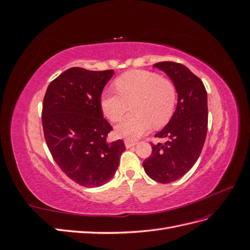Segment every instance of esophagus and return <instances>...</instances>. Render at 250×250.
I'll use <instances>...</instances> for the list:
<instances>
[{"label": "esophagus", "instance_id": "1", "mask_svg": "<svg viewBox=\"0 0 250 250\" xmlns=\"http://www.w3.org/2000/svg\"><path fill=\"white\" fill-rule=\"evenodd\" d=\"M125 146H126V148H131V147H133L134 145H137V142H134V141H130V140H125Z\"/></svg>", "mask_w": 250, "mask_h": 250}]
</instances>
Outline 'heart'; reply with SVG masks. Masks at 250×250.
I'll use <instances>...</instances> for the list:
<instances>
[{"instance_id": "1", "label": "heart", "mask_w": 250, "mask_h": 250, "mask_svg": "<svg viewBox=\"0 0 250 250\" xmlns=\"http://www.w3.org/2000/svg\"><path fill=\"white\" fill-rule=\"evenodd\" d=\"M117 93L105 90L100 97V107L111 122L123 118L128 104L133 105L134 117L127 118L116 126L119 138L138 140L151 127L165 126L171 119L176 103V89L168 79L144 71H129L115 81Z\"/></svg>"}]
</instances>
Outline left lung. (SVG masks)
Returning <instances> with one entry per match:
<instances>
[{"mask_svg": "<svg viewBox=\"0 0 250 250\" xmlns=\"http://www.w3.org/2000/svg\"><path fill=\"white\" fill-rule=\"evenodd\" d=\"M167 74L177 93V105L169 123L154 137L152 154L143 163L147 175L169 184L192 169L201 153L208 131V94L202 81L184 64L163 62L153 65Z\"/></svg>", "mask_w": 250, "mask_h": 250, "instance_id": "left-lung-1", "label": "left lung"}]
</instances>
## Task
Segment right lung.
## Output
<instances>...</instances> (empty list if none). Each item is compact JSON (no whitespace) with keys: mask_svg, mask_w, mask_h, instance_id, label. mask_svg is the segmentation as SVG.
Masks as SVG:
<instances>
[{"mask_svg":"<svg viewBox=\"0 0 250 250\" xmlns=\"http://www.w3.org/2000/svg\"><path fill=\"white\" fill-rule=\"evenodd\" d=\"M115 71L71 67L53 80L42 104L48 148L67 177L86 187L109 181L125 150L124 142H106L112 127L103 118L100 97Z\"/></svg>","mask_w":250,"mask_h":250,"instance_id":"obj_1","label":"right lung"}]
</instances>
